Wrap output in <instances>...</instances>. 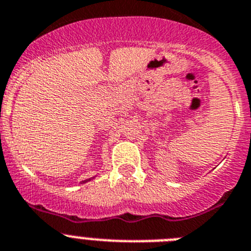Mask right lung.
<instances>
[{
    "instance_id": "add662e5",
    "label": "right lung",
    "mask_w": 251,
    "mask_h": 251,
    "mask_svg": "<svg viewBox=\"0 0 251 251\" xmlns=\"http://www.w3.org/2000/svg\"><path fill=\"white\" fill-rule=\"evenodd\" d=\"M86 181H89V180H85V181H82V182H86Z\"/></svg>"
}]
</instances>
